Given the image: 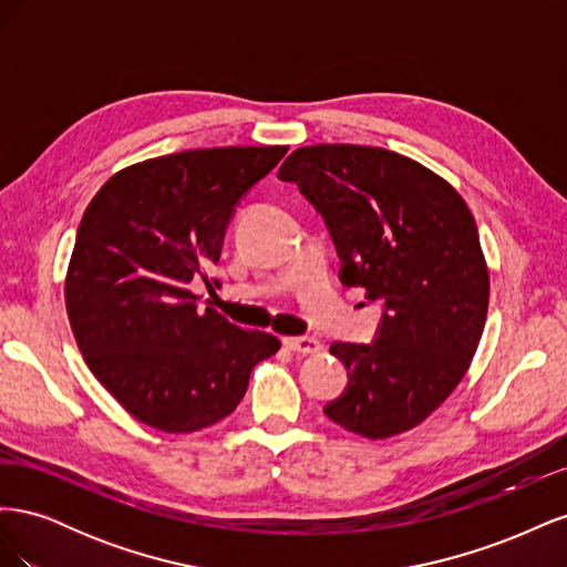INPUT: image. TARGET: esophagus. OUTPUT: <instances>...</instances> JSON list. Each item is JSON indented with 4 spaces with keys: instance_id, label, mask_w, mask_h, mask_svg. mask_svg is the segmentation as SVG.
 <instances>
[{
    "instance_id": "34e87169",
    "label": "esophagus",
    "mask_w": 567,
    "mask_h": 567,
    "mask_svg": "<svg viewBox=\"0 0 567 567\" xmlns=\"http://www.w3.org/2000/svg\"><path fill=\"white\" fill-rule=\"evenodd\" d=\"M284 348L300 354H317L321 350V342L310 336H288L284 338Z\"/></svg>"
}]
</instances>
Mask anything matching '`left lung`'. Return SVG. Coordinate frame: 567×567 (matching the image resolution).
Masks as SVG:
<instances>
[{
	"instance_id": "obj_1",
	"label": "left lung",
	"mask_w": 567,
	"mask_h": 567,
	"mask_svg": "<svg viewBox=\"0 0 567 567\" xmlns=\"http://www.w3.org/2000/svg\"><path fill=\"white\" fill-rule=\"evenodd\" d=\"M279 177L326 219L340 281L383 300L375 342L331 346L350 383L323 414L369 440L411 431L461 383L485 329L489 269L466 200L433 169L379 146H302Z\"/></svg>"
}]
</instances>
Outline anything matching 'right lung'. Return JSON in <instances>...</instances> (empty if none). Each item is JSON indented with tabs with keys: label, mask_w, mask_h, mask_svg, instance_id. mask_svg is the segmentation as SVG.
Listing matches in <instances>:
<instances>
[{
	"label": "right lung",
	"mask_w": 567,
	"mask_h": 567,
	"mask_svg": "<svg viewBox=\"0 0 567 567\" xmlns=\"http://www.w3.org/2000/svg\"><path fill=\"white\" fill-rule=\"evenodd\" d=\"M288 146L192 148L115 173L82 215L65 274V310L96 381L163 433L229 416L250 371L281 342L198 310L208 269L248 188Z\"/></svg>",
	"instance_id": "obj_1"
}]
</instances>
